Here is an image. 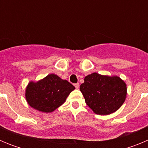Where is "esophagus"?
I'll return each instance as SVG.
<instances>
[{
    "label": "esophagus",
    "mask_w": 148,
    "mask_h": 148,
    "mask_svg": "<svg viewBox=\"0 0 148 148\" xmlns=\"http://www.w3.org/2000/svg\"><path fill=\"white\" fill-rule=\"evenodd\" d=\"M74 86H75V88H76V89H78V88H79V84H78V83L75 84H74Z\"/></svg>",
    "instance_id": "34e87169"
}]
</instances>
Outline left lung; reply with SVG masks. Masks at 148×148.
I'll use <instances>...</instances> for the list:
<instances>
[{
    "instance_id": "8db88e82",
    "label": "left lung",
    "mask_w": 148,
    "mask_h": 148,
    "mask_svg": "<svg viewBox=\"0 0 148 148\" xmlns=\"http://www.w3.org/2000/svg\"><path fill=\"white\" fill-rule=\"evenodd\" d=\"M80 86L85 102L95 114L106 116L121 107L127 98V84L118 75L92 73Z\"/></svg>"
}]
</instances>
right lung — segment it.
Returning a JSON list of instances; mask_svg holds the SVG:
<instances>
[{"mask_svg":"<svg viewBox=\"0 0 148 148\" xmlns=\"http://www.w3.org/2000/svg\"><path fill=\"white\" fill-rule=\"evenodd\" d=\"M75 87L56 74H49L37 82L30 81L25 90L29 105L43 113H51L66 101Z\"/></svg>","mask_w":148,"mask_h":148,"instance_id":"add662e5","label":"right lung"}]
</instances>
